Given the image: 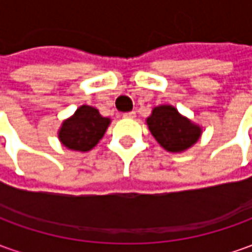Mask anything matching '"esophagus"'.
<instances>
[{"instance_id": "34e87169", "label": "esophagus", "mask_w": 252, "mask_h": 252, "mask_svg": "<svg viewBox=\"0 0 252 252\" xmlns=\"http://www.w3.org/2000/svg\"><path fill=\"white\" fill-rule=\"evenodd\" d=\"M125 118H136V111H130V112H125L123 114Z\"/></svg>"}]
</instances>
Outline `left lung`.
Instances as JSON below:
<instances>
[{"label":"left lung","mask_w":252,"mask_h":252,"mask_svg":"<svg viewBox=\"0 0 252 252\" xmlns=\"http://www.w3.org/2000/svg\"><path fill=\"white\" fill-rule=\"evenodd\" d=\"M151 134L169 152L180 154L193 147L202 136V127L181 115L173 105H158L147 118Z\"/></svg>","instance_id":"1"}]
</instances>
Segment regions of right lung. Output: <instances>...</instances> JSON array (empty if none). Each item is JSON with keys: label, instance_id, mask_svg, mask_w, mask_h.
Listing matches in <instances>:
<instances>
[{"label": "right lung", "instance_id": "right-lung-1", "mask_svg": "<svg viewBox=\"0 0 252 252\" xmlns=\"http://www.w3.org/2000/svg\"><path fill=\"white\" fill-rule=\"evenodd\" d=\"M109 123L111 119L104 118L97 108L81 105L74 115L64 119L57 131V137L65 148L89 152L103 138Z\"/></svg>", "mask_w": 252, "mask_h": 252}]
</instances>
